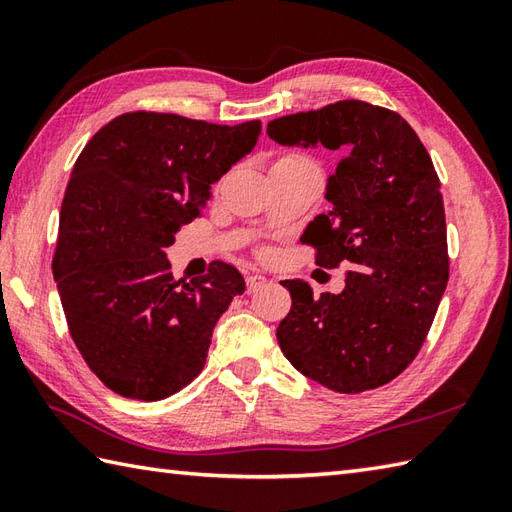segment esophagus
I'll return each instance as SVG.
<instances>
[{"label":"esophagus","mask_w":512,"mask_h":512,"mask_svg":"<svg viewBox=\"0 0 512 512\" xmlns=\"http://www.w3.org/2000/svg\"><path fill=\"white\" fill-rule=\"evenodd\" d=\"M266 284V277L262 273H248L246 275V286H248V292H255L257 288H262Z\"/></svg>","instance_id":"obj_1"}]
</instances>
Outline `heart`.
I'll list each match as a JSON object with an SVG mask.
<instances>
[{
  "label": "heart",
  "mask_w": 512,
  "mask_h": 512,
  "mask_svg": "<svg viewBox=\"0 0 512 512\" xmlns=\"http://www.w3.org/2000/svg\"><path fill=\"white\" fill-rule=\"evenodd\" d=\"M277 162H310L303 156H295V154H288V156H281Z\"/></svg>",
  "instance_id": "b5f03b06"
}]
</instances>
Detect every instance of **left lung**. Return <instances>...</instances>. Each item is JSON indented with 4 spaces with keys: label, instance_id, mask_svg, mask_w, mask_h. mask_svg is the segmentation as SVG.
<instances>
[{
    "label": "left lung",
    "instance_id": "left-lung-1",
    "mask_svg": "<svg viewBox=\"0 0 512 512\" xmlns=\"http://www.w3.org/2000/svg\"><path fill=\"white\" fill-rule=\"evenodd\" d=\"M266 132L279 145L341 154L325 187L330 211L301 239L319 266L347 264L345 288L314 297L306 281H281L292 297L277 328L281 352L339 394L387 385L418 356L449 281L431 156L400 114L354 99L275 118Z\"/></svg>",
    "mask_w": 512,
    "mask_h": 512
}]
</instances>
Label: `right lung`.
Masks as SVG:
<instances>
[{
  "label": "right lung",
  "instance_id": "add662e5",
  "mask_svg": "<svg viewBox=\"0 0 512 512\" xmlns=\"http://www.w3.org/2000/svg\"><path fill=\"white\" fill-rule=\"evenodd\" d=\"M262 123L129 112L76 158L52 259L72 341L105 387L162 400L202 372L217 319L246 290L231 264L173 279L165 250L211 184L253 151Z\"/></svg>",
  "mask_w": 512,
  "mask_h": 512
}]
</instances>
